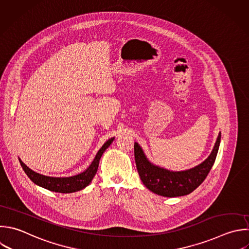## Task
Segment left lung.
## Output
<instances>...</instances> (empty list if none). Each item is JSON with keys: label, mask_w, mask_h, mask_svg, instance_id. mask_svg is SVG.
I'll return each mask as SVG.
<instances>
[{"label": "left lung", "mask_w": 249, "mask_h": 249, "mask_svg": "<svg viewBox=\"0 0 249 249\" xmlns=\"http://www.w3.org/2000/svg\"><path fill=\"white\" fill-rule=\"evenodd\" d=\"M221 132H219L210 155L201 163L190 169L173 171L151 162L141 146L134 143V158L136 167L143 184L153 193L167 196H186L196 190L209 173L220 145Z\"/></svg>", "instance_id": "1"}]
</instances>
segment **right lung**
<instances>
[{
  "label": "right lung",
  "instance_id": "obj_1",
  "mask_svg": "<svg viewBox=\"0 0 249 249\" xmlns=\"http://www.w3.org/2000/svg\"><path fill=\"white\" fill-rule=\"evenodd\" d=\"M115 137L110 138L107 140L103 146L99 149L97 152L94 160L90 163V165L83 172L74 175V176H69V177H53V176H46L43 174H40L31 168H29L20 159L19 162L24 170V172L27 174V176L34 182L36 185L45 188L47 190H50L52 192H56V193H63V194H69V193H74L78 192L80 190L85 189L87 186L90 184L92 181L94 175L97 172L98 165H99V160L105 152V150L112 144L114 141Z\"/></svg>",
  "mask_w": 249,
  "mask_h": 249
}]
</instances>
